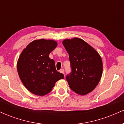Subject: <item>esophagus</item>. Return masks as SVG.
Returning a JSON list of instances; mask_svg holds the SVG:
<instances>
[{"instance_id":"34e87169","label":"esophagus","mask_w":124,"mask_h":124,"mask_svg":"<svg viewBox=\"0 0 124 124\" xmlns=\"http://www.w3.org/2000/svg\"><path fill=\"white\" fill-rule=\"evenodd\" d=\"M59 72H60L61 73H63V75H65V71H64V69H61V70H59Z\"/></svg>"}]
</instances>
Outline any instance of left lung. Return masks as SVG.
<instances>
[{
  "label": "left lung",
  "instance_id": "1",
  "mask_svg": "<svg viewBox=\"0 0 124 124\" xmlns=\"http://www.w3.org/2000/svg\"><path fill=\"white\" fill-rule=\"evenodd\" d=\"M69 56L71 70L66 77L69 87L80 95L92 92L99 84L103 73V62L97 51L79 38L62 42Z\"/></svg>",
  "mask_w": 124,
  "mask_h": 124
}]
</instances>
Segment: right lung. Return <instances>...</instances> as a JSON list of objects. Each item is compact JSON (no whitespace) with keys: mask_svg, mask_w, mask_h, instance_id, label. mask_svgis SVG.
I'll list each match as a JSON object with an SVG mask.
<instances>
[{"mask_svg":"<svg viewBox=\"0 0 124 124\" xmlns=\"http://www.w3.org/2000/svg\"><path fill=\"white\" fill-rule=\"evenodd\" d=\"M56 46L55 41L37 39L28 44L18 58L17 68L20 78L34 94L49 93L55 83L63 79V74L56 70L55 61L49 57Z\"/></svg>","mask_w":124,"mask_h":124,"instance_id":"add662e5","label":"right lung"}]
</instances>
